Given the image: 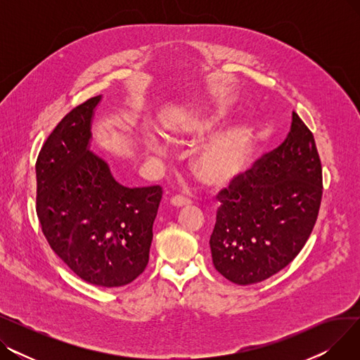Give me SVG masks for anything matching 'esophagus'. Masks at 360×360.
I'll return each mask as SVG.
<instances>
[{
  "label": "esophagus",
  "instance_id": "esophagus-1",
  "mask_svg": "<svg viewBox=\"0 0 360 360\" xmlns=\"http://www.w3.org/2000/svg\"><path fill=\"white\" fill-rule=\"evenodd\" d=\"M170 204L175 205V207H185V205H190L191 201L185 198L184 195H175L172 200H170Z\"/></svg>",
  "mask_w": 360,
  "mask_h": 360
}]
</instances>
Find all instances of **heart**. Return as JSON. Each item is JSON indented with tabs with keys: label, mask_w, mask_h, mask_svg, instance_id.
<instances>
[{
	"label": "heart",
	"mask_w": 360,
	"mask_h": 360,
	"mask_svg": "<svg viewBox=\"0 0 360 360\" xmlns=\"http://www.w3.org/2000/svg\"><path fill=\"white\" fill-rule=\"evenodd\" d=\"M221 120L213 108L201 106L185 112L181 118L167 125V139L176 146L194 143L210 134ZM147 147L155 155H163V146L148 140ZM254 155L252 131L247 125H235L204 144L191 160L193 174L209 186L228 185L239 178Z\"/></svg>",
	"instance_id": "obj_1"
}]
</instances>
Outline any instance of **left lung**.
<instances>
[{
	"label": "left lung",
	"instance_id": "left-lung-1",
	"mask_svg": "<svg viewBox=\"0 0 360 360\" xmlns=\"http://www.w3.org/2000/svg\"><path fill=\"white\" fill-rule=\"evenodd\" d=\"M323 197V167L309 128L292 113L277 148L223 188L210 236L216 270L236 285H254L304 248Z\"/></svg>",
	"mask_w": 360,
	"mask_h": 360
}]
</instances>
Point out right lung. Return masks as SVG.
<instances>
[{
	"instance_id": "1",
	"label": "right lung",
	"mask_w": 360,
	"mask_h": 360,
	"mask_svg": "<svg viewBox=\"0 0 360 360\" xmlns=\"http://www.w3.org/2000/svg\"><path fill=\"white\" fill-rule=\"evenodd\" d=\"M102 96L75 106L36 160V213L52 251L87 283L120 288L146 269L162 186L128 188L90 151Z\"/></svg>"
}]
</instances>
